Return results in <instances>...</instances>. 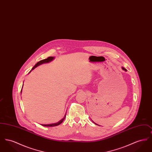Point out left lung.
<instances>
[{"mask_svg": "<svg viewBox=\"0 0 152 152\" xmlns=\"http://www.w3.org/2000/svg\"><path fill=\"white\" fill-rule=\"evenodd\" d=\"M122 69H123V70H124V71H126V69H125V68H124V67H122ZM93 122H94V121H93ZM94 124H96V123H94ZM96 125H98V124H96Z\"/></svg>", "mask_w": 152, "mask_h": 152, "instance_id": "obj_1", "label": "left lung"}]
</instances>
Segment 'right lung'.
<instances>
[{
  "label": "right lung",
  "instance_id": "1",
  "mask_svg": "<svg viewBox=\"0 0 152 152\" xmlns=\"http://www.w3.org/2000/svg\"><path fill=\"white\" fill-rule=\"evenodd\" d=\"M54 58H55V57L51 56V57H49V58H45V59H44V60H40V61L37 62V63H36V64L35 65V66H34V67L32 68V70H33V69H35V68H36L37 66H39V65H42V64H45V63H50V62L52 61ZM31 71H30L29 73L31 72ZM22 89L21 90V94H22ZM66 114V112L65 113V115L64 117H63L61 120H60L58 122V123H54V124H42V126H58V125H60L61 123H63V121H64V120L65 119ZM40 125H41V124H40Z\"/></svg>",
  "mask_w": 152,
  "mask_h": 152
}]
</instances>
